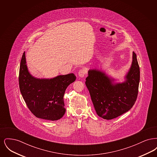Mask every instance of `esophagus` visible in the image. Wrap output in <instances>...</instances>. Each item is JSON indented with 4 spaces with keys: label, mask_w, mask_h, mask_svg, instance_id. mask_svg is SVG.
I'll list each match as a JSON object with an SVG mask.
<instances>
[{
    "label": "esophagus",
    "mask_w": 157,
    "mask_h": 157,
    "mask_svg": "<svg viewBox=\"0 0 157 157\" xmlns=\"http://www.w3.org/2000/svg\"><path fill=\"white\" fill-rule=\"evenodd\" d=\"M86 74H87V70L85 68H83V69L79 70V71L78 72V75H79V76L83 78L85 76Z\"/></svg>",
    "instance_id": "1"
}]
</instances>
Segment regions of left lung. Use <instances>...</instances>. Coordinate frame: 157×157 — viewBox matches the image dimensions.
Returning a JSON list of instances; mask_svg holds the SVG:
<instances>
[{
    "label": "left lung",
    "instance_id": "obj_1",
    "mask_svg": "<svg viewBox=\"0 0 157 157\" xmlns=\"http://www.w3.org/2000/svg\"><path fill=\"white\" fill-rule=\"evenodd\" d=\"M125 81L113 83V79L97 69H90L85 84L98 115L112 120L131 109L136 100L140 79V67L134 52Z\"/></svg>",
    "mask_w": 157,
    "mask_h": 157
}]
</instances>
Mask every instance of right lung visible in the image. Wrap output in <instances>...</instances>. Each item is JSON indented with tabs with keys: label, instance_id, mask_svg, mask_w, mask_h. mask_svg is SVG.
<instances>
[{
	"label": "right lung",
	"instance_id": "1",
	"mask_svg": "<svg viewBox=\"0 0 157 157\" xmlns=\"http://www.w3.org/2000/svg\"><path fill=\"white\" fill-rule=\"evenodd\" d=\"M23 53L19 83L23 98L37 118L50 121L60 119L65 114L63 95L67 86L76 80L74 74L59 75L51 79H38L30 75Z\"/></svg>",
	"mask_w": 157,
	"mask_h": 157
}]
</instances>
